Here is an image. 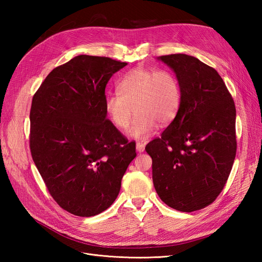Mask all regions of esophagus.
Wrapping results in <instances>:
<instances>
[{"label": "esophagus", "mask_w": 262, "mask_h": 262, "mask_svg": "<svg viewBox=\"0 0 262 262\" xmlns=\"http://www.w3.org/2000/svg\"><path fill=\"white\" fill-rule=\"evenodd\" d=\"M136 148H137V150L139 153H142V152H144V149H145V144H143V143H141V142H138L137 143V145H136Z\"/></svg>", "instance_id": "34e87169"}]
</instances>
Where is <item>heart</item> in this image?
<instances>
[{
  "mask_svg": "<svg viewBox=\"0 0 262 262\" xmlns=\"http://www.w3.org/2000/svg\"><path fill=\"white\" fill-rule=\"evenodd\" d=\"M118 93L105 97V112L118 129L129 126V137L146 140L160 125L171 123L179 112L181 90L175 74L167 70L138 68L126 73L117 84Z\"/></svg>",
  "mask_w": 262,
  "mask_h": 262,
  "instance_id": "obj_1",
  "label": "heart"
}]
</instances>
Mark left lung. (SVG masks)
I'll return each instance as SVG.
<instances>
[{"instance_id": "obj_1", "label": "left lung", "mask_w": 262, "mask_h": 262, "mask_svg": "<svg viewBox=\"0 0 262 262\" xmlns=\"http://www.w3.org/2000/svg\"><path fill=\"white\" fill-rule=\"evenodd\" d=\"M157 60L176 74L179 112L145 150L152 157L153 184L161 200L181 212L208 207L223 190L236 155V109L213 68L187 54Z\"/></svg>"}]
</instances>
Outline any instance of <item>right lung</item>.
I'll list each match as a JSON object with an SVG mask.
<instances>
[{"mask_svg": "<svg viewBox=\"0 0 262 262\" xmlns=\"http://www.w3.org/2000/svg\"><path fill=\"white\" fill-rule=\"evenodd\" d=\"M128 63L77 55L53 69L34 95L30 152L50 194L62 209L94 216L112 205L137 156L107 119L108 81Z\"/></svg>", "mask_w": 262, "mask_h": 262, "instance_id": "right-lung-1", "label": "right lung"}]
</instances>
